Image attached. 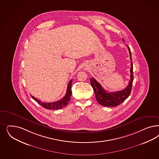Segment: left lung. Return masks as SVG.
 Returning <instances> with one entry per match:
<instances>
[{"instance_id": "1", "label": "left lung", "mask_w": 159, "mask_h": 159, "mask_svg": "<svg viewBox=\"0 0 159 159\" xmlns=\"http://www.w3.org/2000/svg\"><path fill=\"white\" fill-rule=\"evenodd\" d=\"M123 41L124 40L123 39ZM130 58V80L129 82L128 85L124 89L116 91V92H108L103 89V88L101 85V84L97 82L93 78H91V84L93 88V91L95 94L96 99L98 103L100 105L109 107H113L118 106L119 104L123 102L128 98L132 90V84L133 81V64L132 60L131 51L129 47L128 46Z\"/></svg>"}]
</instances>
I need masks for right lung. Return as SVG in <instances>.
<instances>
[{"instance_id":"add662e5","label":"right lung","mask_w":159,"mask_h":159,"mask_svg":"<svg viewBox=\"0 0 159 159\" xmlns=\"http://www.w3.org/2000/svg\"><path fill=\"white\" fill-rule=\"evenodd\" d=\"M72 80L70 81V82L68 84L67 92H66V95L63 98H62L61 99H60L58 101H56V102L51 103H45L40 101L39 99L34 97L33 96H31V97L35 101H36L39 104H40L41 106H42L43 108H46L47 109H54L55 110V109H61V108H64L66 105H67V104L69 102L70 100L71 99V98L70 97H71L72 95Z\"/></svg>"}]
</instances>
